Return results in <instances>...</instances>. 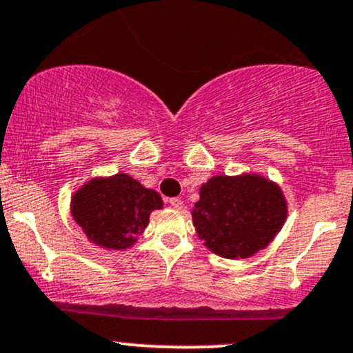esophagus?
Masks as SVG:
<instances>
[{
	"instance_id": "1",
	"label": "esophagus",
	"mask_w": 353,
	"mask_h": 353,
	"mask_svg": "<svg viewBox=\"0 0 353 353\" xmlns=\"http://www.w3.org/2000/svg\"><path fill=\"white\" fill-rule=\"evenodd\" d=\"M169 204L174 209H183L184 208V203L179 199V197H172V199H169Z\"/></svg>"
}]
</instances>
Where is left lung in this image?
I'll use <instances>...</instances> for the list:
<instances>
[{"label":"left lung","mask_w":353,"mask_h":353,"mask_svg":"<svg viewBox=\"0 0 353 353\" xmlns=\"http://www.w3.org/2000/svg\"><path fill=\"white\" fill-rule=\"evenodd\" d=\"M203 245L218 256L245 259L265 250L283 228L288 204L281 188L258 172L212 176L191 211Z\"/></svg>","instance_id":"8db88e82"}]
</instances>
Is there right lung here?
<instances>
[{
	"label": "right lung",
	"mask_w": 353,
	"mask_h": 353,
	"mask_svg": "<svg viewBox=\"0 0 353 353\" xmlns=\"http://www.w3.org/2000/svg\"><path fill=\"white\" fill-rule=\"evenodd\" d=\"M162 197L125 172L95 176L70 199V212L90 243L107 251L129 250L145 231Z\"/></svg>",
	"instance_id": "1"
}]
</instances>
